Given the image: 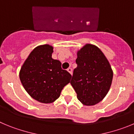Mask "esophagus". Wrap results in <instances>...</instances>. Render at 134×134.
Wrapping results in <instances>:
<instances>
[{"label": "esophagus", "mask_w": 134, "mask_h": 134, "mask_svg": "<svg viewBox=\"0 0 134 134\" xmlns=\"http://www.w3.org/2000/svg\"><path fill=\"white\" fill-rule=\"evenodd\" d=\"M67 71H68L69 73L70 74H71L72 75V74H73V70H72L71 68H68V69H67Z\"/></svg>", "instance_id": "esophagus-1"}]
</instances>
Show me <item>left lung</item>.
I'll use <instances>...</instances> for the list:
<instances>
[{
    "mask_svg": "<svg viewBox=\"0 0 134 134\" xmlns=\"http://www.w3.org/2000/svg\"><path fill=\"white\" fill-rule=\"evenodd\" d=\"M77 55V67L73 71L71 84L82 104L95 105L108 94L113 70L103 52L94 44H85Z\"/></svg>",
    "mask_w": 134,
    "mask_h": 134,
    "instance_id": "8db88e82",
    "label": "left lung"
}]
</instances>
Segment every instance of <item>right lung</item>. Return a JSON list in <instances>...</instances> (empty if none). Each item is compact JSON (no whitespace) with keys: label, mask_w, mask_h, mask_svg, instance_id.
<instances>
[{"label":"right lung","mask_w":134,"mask_h":134,"mask_svg":"<svg viewBox=\"0 0 134 134\" xmlns=\"http://www.w3.org/2000/svg\"><path fill=\"white\" fill-rule=\"evenodd\" d=\"M53 47L39 45L31 51L19 72L23 86L30 96L43 103H51L59 97L71 75L61 69V63L52 58Z\"/></svg>","instance_id":"1"}]
</instances>
